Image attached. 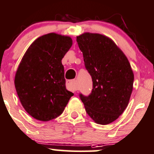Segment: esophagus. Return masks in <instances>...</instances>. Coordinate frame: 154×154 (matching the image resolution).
Masks as SVG:
<instances>
[{
	"mask_svg": "<svg viewBox=\"0 0 154 154\" xmlns=\"http://www.w3.org/2000/svg\"><path fill=\"white\" fill-rule=\"evenodd\" d=\"M66 88L69 91H77V86H76V80H71L66 82Z\"/></svg>",
	"mask_w": 154,
	"mask_h": 154,
	"instance_id": "obj_1",
	"label": "esophagus"
}]
</instances>
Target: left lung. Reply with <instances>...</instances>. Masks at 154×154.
<instances>
[{"label":"left lung","mask_w":154,"mask_h":154,"mask_svg":"<svg viewBox=\"0 0 154 154\" xmlns=\"http://www.w3.org/2000/svg\"><path fill=\"white\" fill-rule=\"evenodd\" d=\"M77 42L93 81L91 94H80V98L96 124H109L129 104L134 82L131 65L115 42L104 35L84 33L77 36Z\"/></svg>","instance_id":"1"}]
</instances>
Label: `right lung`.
Returning <instances> with one entry per match:
<instances>
[{
    "instance_id": "1",
    "label": "right lung",
    "mask_w": 154,
    "mask_h": 154,
    "mask_svg": "<svg viewBox=\"0 0 154 154\" xmlns=\"http://www.w3.org/2000/svg\"><path fill=\"white\" fill-rule=\"evenodd\" d=\"M72 45L69 36L50 33L35 40L22 58L15 88L25 111L35 119L58 117L74 95L66 88L61 62Z\"/></svg>"
}]
</instances>
